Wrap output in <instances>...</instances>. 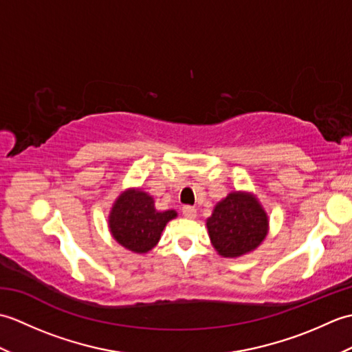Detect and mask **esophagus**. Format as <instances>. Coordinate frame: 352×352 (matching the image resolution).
Wrapping results in <instances>:
<instances>
[{"instance_id": "1", "label": "esophagus", "mask_w": 352, "mask_h": 352, "mask_svg": "<svg viewBox=\"0 0 352 352\" xmlns=\"http://www.w3.org/2000/svg\"><path fill=\"white\" fill-rule=\"evenodd\" d=\"M182 212H183V216H184V218H188V219L197 218V208H195V207H192V206H184V207L182 208Z\"/></svg>"}]
</instances>
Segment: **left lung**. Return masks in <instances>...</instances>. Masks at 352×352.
Wrapping results in <instances>:
<instances>
[{
  "mask_svg": "<svg viewBox=\"0 0 352 352\" xmlns=\"http://www.w3.org/2000/svg\"><path fill=\"white\" fill-rule=\"evenodd\" d=\"M207 228L221 256L239 257L263 242L267 216L252 195L234 192L214 207L207 219Z\"/></svg>",
  "mask_w": 352,
  "mask_h": 352,
  "instance_id": "1",
  "label": "left lung"
}]
</instances>
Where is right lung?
Returning <instances> with one entry per match:
<instances>
[{
  "instance_id": "add662e5",
  "label": "right lung",
  "mask_w": 352,
  "mask_h": 352,
  "mask_svg": "<svg viewBox=\"0 0 352 352\" xmlns=\"http://www.w3.org/2000/svg\"><path fill=\"white\" fill-rule=\"evenodd\" d=\"M174 210L157 212L154 199L145 192L129 190L111 208L109 226L118 243L133 252H146L159 242L164 226L174 219Z\"/></svg>"
}]
</instances>
